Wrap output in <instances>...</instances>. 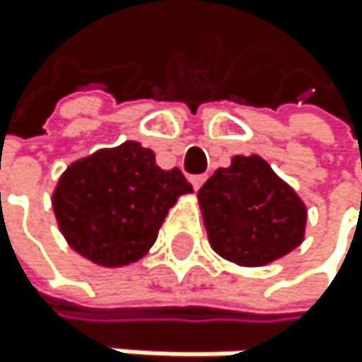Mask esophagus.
I'll return each mask as SVG.
<instances>
[{"label":"esophagus","mask_w":362,"mask_h":362,"mask_svg":"<svg viewBox=\"0 0 362 362\" xmlns=\"http://www.w3.org/2000/svg\"><path fill=\"white\" fill-rule=\"evenodd\" d=\"M204 180H206V175H191V185H193L195 191L204 185Z\"/></svg>","instance_id":"34e87169"}]
</instances>
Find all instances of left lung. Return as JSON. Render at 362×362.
Wrapping results in <instances>:
<instances>
[{"label": "left lung", "mask_w": 362, "mask_h": 362, "mask_svg": "<svg viewBox=\"0 0 362 362\" xmlns=\"http://www.w3.org/2000/svg\"><path fill=\"white\" fill-rule=\"evenodd\" d=\"M197 199L211 247L234 265H269L304 241L306 204L258 154L219 167Z\"/></svg>", "instance_id": "left-lung-1"}]
</instances>
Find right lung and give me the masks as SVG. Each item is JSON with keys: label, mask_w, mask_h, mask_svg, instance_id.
Here are the masks:
<instances>
[{"label": "right lung", "mask_w": 362, "mask_h": 362, "mask_svg": "<svg viewBox=\"0 0 362 362\" xmlns=\"http://www.w3.org/2000/svg\"><path fill=\"white\" fill-rule=\"evenodd\" d=\"M193 187L180 169H160L136 141L71 163L52 195L66 243L100 267H126L156 243L169 208Z\"/></svg>", "instance_id": "1"}]
</instances>
